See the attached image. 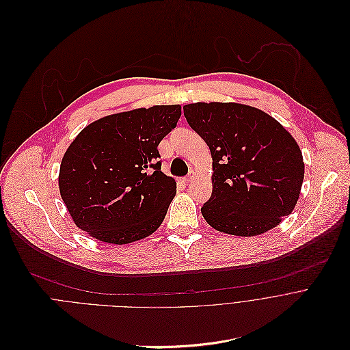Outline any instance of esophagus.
<instances>
[{"mask_svg":"<svg viewBox=\"0 0 350 350\" xmlns=\"http://www.w3.org/2000/svg\"><path fill=\"white\" fill-rule=\"evenodd\" d=\"M193 179H194V174L191 172V174H190V175H187L186 178H183V182L187 185V183H190Z\"/></svg>","mask_w":350,"mask_h":350,"instance_id":"obj_1","label":"esophagus"}]
</instances>
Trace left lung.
I'll list each match as a JSON object with an SVG mask.
<instances>
[{
	"label": "left lung",
	"mask_w": 350,
	"mask_h": 350,
	"mask_svg": "<svg viewBox=\"0 0 350 350\" xmlns=\"http://www.w3.org/2000/svg\"><path fill=\"white\" fill-rule=\"evenodd\" d=\"M183 114L213 157V194L201 208L208 225L251 237L293 213L305 164L297 141L280 122L240 103H190Z\"/></svg>",
	"instance_id": "1"
}]
</instances>
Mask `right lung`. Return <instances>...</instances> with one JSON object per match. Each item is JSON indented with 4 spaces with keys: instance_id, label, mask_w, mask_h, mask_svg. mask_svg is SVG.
<instances>
[{
    "instance_id": "add662e5",
    "label": "right lung",
    "mask_w": 350,
    "mask_h": 350,
    "mask_svg": "<svg viewBox=\"0 0 350 350\" xmlns=\"http://www.w3.org/2000/svg\"><path fill=\"white\" fill-rule=\"evenodd\" d=\"M182 114L179 105L135 109L87 125L62 159L59 190L77 228L110 244L154 233L176 193L157 146Z\"/></svg>"
}]
</instances>
